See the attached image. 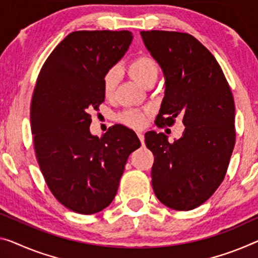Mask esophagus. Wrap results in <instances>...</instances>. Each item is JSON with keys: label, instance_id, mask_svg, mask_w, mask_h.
Wrapping results in <instances>:
<instances>
[{"label": "esophagus", "instance_id": "obj_1", "mask_svg": "<svg viewBox=\"0 0 258 258\" xmlns=\"http://www.w3.org/2000/svg\"><path fill=\"white\" fill-rule=\"evenodd\" d=\"M137 136H138V138H140V141L142 142V144H144V134L138 133V134H137Z\"/></svg>", "mask_w": 258, "mask_h": 258}]
</instances>
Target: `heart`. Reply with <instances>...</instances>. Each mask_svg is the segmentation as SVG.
Instances as JSON below:
<instances>
[{
    "label": "heart",
    "instance_id": "obj_1",
    "mask_svg": "<svg viewBox=\"0 0 258 258\" xmlns=\"http://www.w3.org/2000/svg\"><path fill=\"white\" fill-rule=\"evenodd\" d=\"M130 77L144 86L149 81L157 79L159 74V67L157 61L149 54H141L130 61L126 67ZM118 82V70L110 68L102 76V89L106 97H112L115 92ZM118 120L125 125L135 129H140L145 124V114L138 109H126L118 116Z\"/></svg>",
    "mask_w": 258,
    "mask_h": 258
}]
</instances>
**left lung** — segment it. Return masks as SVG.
Returning <instances> with one entry per match:
<instances>
[{"label":"left lung","instance_id":"left-lung-1","mask_svg":"<svg viewBox=\"0 0 258 258\" xmlns=\"http://www.w3.org/2000/svg\"><path fill=\"white\" fill-rule=\"evenodd\" d=\"M146 48L162 68L165 97L158 126L184 124L179 140L145 134L154 156L152 187L158 200L189 211L213 195L227 172L235 144V106L221 67L195 37L175 31H142Z\"/></svg>","mask_w":258,"mask_h":258}]
</instances>
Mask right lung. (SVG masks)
I'll return each mask as SVG.
<instances>
[{"label":"right lung","instance_id":"add662e5","mask_svg":"<svg viewBox=\"0 0 258 258\" xmlns=\"http://www.w3.org/2000/svg\"><path fill=\"white\" fill-rule=\"evenodd\" d=\"M129 31H75L55 47L35 83L31 132L35 158L54 197L93 215L112 203L130 153L141 146L124 125L90 134L92 110L105 100L102 76L123 56Z\"/></svg>","mask_w":258,"mask_h":258}]
</instances>
